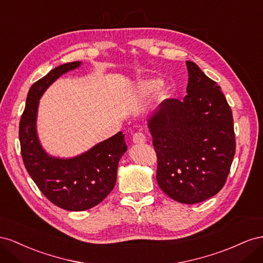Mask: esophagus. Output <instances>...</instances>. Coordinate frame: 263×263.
Segmentation results:
<instances>
[{"mask_svg":"<svg viewBox=\"0 0 263 263\" xmlns=\"http://www.w3.org/2000/svg\"><path fill=\"white\" fill-rule=\"evenodd\" d=\"M132 141L133 143H137V144H144L146 142V138L145 136L142 132H137L133 134L132 137Z\"/></svg>","mask_w":263,"mask_h":263,"instance_id":"34e87169","label":"esophagus"}]
</instances>
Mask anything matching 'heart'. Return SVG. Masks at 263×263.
Here are the masks:
<instances>
[{
  "instance_id": "1",
  "label": "heart",
  "mask_w": 263,
  "mask_h": 263,
  "mask_svg": "<svg viewBox=\"0 0 263 263\" xmlns=\"http://www.w3.org/2000/svg\"><path fill=\"white\" fill-rule=\"evenodd\" d=\"M161 84L162 81L160 79H155V78L145 79V80H142L139 84V90L143 93H149V92L155 91L156 89H159Z\"/></svg>"
}]
</instances>
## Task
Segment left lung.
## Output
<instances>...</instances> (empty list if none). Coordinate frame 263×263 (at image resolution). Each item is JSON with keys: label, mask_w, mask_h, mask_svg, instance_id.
<instances>
[{"label": "left lung", "mask_w": 263, "mask_h": 263, "mask_svg": "<svg viewBox=\"0 0 263 263\" xmlns=\"http://www.w3.org/2000/svg\"><path fill=\"white\" fill-rule=\"evenodd\" d=\"M187 95L164 100L148 119L157 155L156 181L178 202L196 204L211 198L226 183L236 140L229 104L217 82L193 62Z\"/></svg>", "instance_id": "left-lung-1"}]
</instances>
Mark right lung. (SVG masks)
Wrapping results in <instances>:
<instances>
[{
  "label": "right lung",
  "instance_id": "obj_1",
  "mask_svg": "<svg viewBox=\"0 0 263 263\" xmlns=\"http://www.w3.org/2000/svg\"><path fill=\"white\" fill-rule=\"evenodd\" d=\"M79 66L80 62L61 65L35 82L27 93L18 131L22 159L29 176L52 204L70 212L87 211L108 196L116 185L119 161L127 148L124 134L118 132L71 159L44 151L36 132L41 97L63 73Z\"/></svg>",
  "mask_w": 263,
  "mask_h": 263
}]
</instances>
